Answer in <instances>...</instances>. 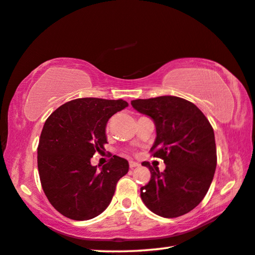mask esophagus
I'll list each match as a JSON object with an SVG mask.
<instances>
[{
  "label": "esophagus",
  "mask_w": 255,
  "mask_h": 255,
  "mask_svg": "<svg viewBox=\"0 0 255 255\" xmlns=\"http://www.w3.org/2000/svg\"><path fill=\"white\" fill-rule=\"evenodd\" d=\"M129 167H130V169H134V168L139 167V163L135 162V161H130V162H129Z\"/></svg>",
  "instance_id": "34e87169"
}]
</instances>
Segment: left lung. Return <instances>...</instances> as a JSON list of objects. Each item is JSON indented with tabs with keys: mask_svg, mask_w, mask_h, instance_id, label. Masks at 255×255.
Returning <instances> with one entry per match:
<instances>
[{
	"mask_svg": "<svg viewBox=\"0 0 255 255\" xmlns=\"http://www.w3.org/2000/svg\"><path fill=\"white\" fill-rule=\"evenodd\" d=\"M131 106L154 123L156 137L151 152L165 163L163 172L142 163L151 171V180L140 188V197L160 217L186 215L204 199L215 176L213 128L195 104L177 96L134 100Z\"/></svg>",
	"mask_w": 255,
	"mask_h": 255,
	"instance_id": "obj_1",
	"label": "left lung"
}]
</instances>
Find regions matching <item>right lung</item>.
Returning <instances> with one entry per match:
<instances>
[{
  "instance_id": "right-lung-1",
  "label": "right lung",
  "mask_w": 255,
  "mask_h": 255,
  "mask_svg": "<svg viewBox=\"0 0 255 255\" xmlns=\"http://www.w3.org/2000/svg\"><path fill=\"white\" fill-rule=\"evenodd\" d=\"M127 107L124 100L76 99L56 109L44 124L37 148L40 184L64 217L90 220L110 204L117 183L128 172V161L113 155L99 170L91 159L108 143L109 119Z\"/></svg>"
}]
</instances>
